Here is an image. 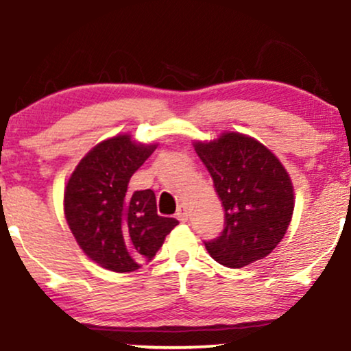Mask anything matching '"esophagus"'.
Returning <instances> with one entry per match:
<instances>
[{"label":"esophagus","mask_w":351,"mask_h":351,"mask_svg":"<svg viewBox=\"0 0 351 351\" xmlns=\"http://www.w3.org/2000/svg\"><path fill=\"white\" fill-rule=\"evenodd\" d=\"M176 217H178V221H181V223H186L188 221V211H186V206H178V211H176Z\"/></svg>","instance_id":"34e87169"}]
</instances>
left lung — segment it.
<instances>
[{
	"label": "left lung",
	"mask_w": 351,
	"mask_h": 351,
	"mask_svg": "<svg viewBox=\"0 0 351 351\" xmlns=\"http://www.w3.org/2000/svg\"><path fill=\"white\" fill-rule=\"evenodd\" d=\"M224 206V229L204 243L224 267L239 269L269 256L292 221L293 184L280 160L252 136L224 132L193 143Z\"/></svg>",
	"instance_id": "1"
}]
</instances>
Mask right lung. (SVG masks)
<instances>
[{
	"label": "right lung",
	"instance_id": "1",
	"mask_svg": "<svg viewBox=\"0 0 351 351\" xmlns=\"http://www.w3.org/2000/svg\"><path fill=\"white\" fill-rule=\"evenodd\" d=\"M158 143L130 134L104 140L86 153L64 188V215L79 247L100 267L134 272L150 263L178 224L156 213L152 189L127 191L132 175Z\"/></svg>",
	"mask_w": 351,
	"mask_h": 351
}]
</instances>
